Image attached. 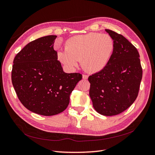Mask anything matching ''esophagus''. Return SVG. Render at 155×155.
Instances as JSON below:
<instances>
[{
  "label": "esophagus",
  "instance_id": "34e87169",
  "mask_svg": "<svg viewBox=\"0 0 155 155\" xmlns=\"http://www.w3.org/2000/svg\"><path fill=\"white\" fill-rule=\"evenodd\" d=\"M88 77H89V76H88L87 75H85V74H83V79H85V80H86V79H88Z\"/></svg>",
  "mask_w": 155,
  "mask_h": 155
}]
</instances>
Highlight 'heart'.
I'll use <instances>...</instances> for the list:
<instances>
[{
	"instance_id": "b5f03b06",
	"label": "heart",
	"mask_w": 155,
	"mask_h": 155,
	"mask_svg": "<svg viewBox=\"0 0 155 155\" xmlns=\"http://www.w3.org/2000/svg\"><path fill=\"white\" fill-rule=\"evenodd\" d=\"M114 48V41L110 36L90 32L69 38L64 45L65 51L58 52V58L70 69L81 61L87 72L97 73L107 65Z\"/></svg>"
}]
</instances>
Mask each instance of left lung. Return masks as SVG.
I'll list each match as a JSON object with an SVG mask.
<instances>
[{
  "instance_id": "1",
  "label": "left lung",
  "mask_w": 155,
  "mask_h": 155,
  "mask_svg": "<svg viewBox=\"0 0 155 155\" xmlns=\"http://www.w3.org/2000/svg\"><path fill=\"white\" fill-rule=\"evenodd\" d=\"M114 41V53L102 70L88 78L94 110L105 116L118 115L135 101L142 78L137 49L121 35L105 30Z\"/></svg>"
}]
</instances>
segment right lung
<instances>
[{"label":"right lung","mask_w":155,"mask_h":155,"mask_svg":"<svg viewBox=\"0 0 155 155\" xmlns=\"http://www.w3.org/2000/svg\"><path fill=\"white\" fill-rule=\"evenodd\" d=\"M49 35L31 41L17 54L12 82L20 102L35 114L51 116L68 107L70 95L82 79L79 73H65L57 60Z\"/></svg>","instance_id":"1"}]
</instances>
